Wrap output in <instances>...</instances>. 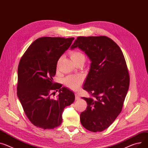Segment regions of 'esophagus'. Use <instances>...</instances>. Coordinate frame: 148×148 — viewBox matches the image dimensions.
I'll list each match as a JSON object with an SVG mask.
<instances>
[{
    "mask_svg": "<svg viewBox=\"0 0 148 148\" xmlns=\"http://www.w3.org/2000/svg\"><path fill=\"white\" fill-rule=\"evenodd\" d=\"M75 99H76V100H79V99H80V96L79 95V94L77 93L75 94Z\"/></svg>",
    "mask_w": 148,
    "mask_h": 148,
    "instance_id": "34e87169",
    "label": "esophagus"
}]
</instances>
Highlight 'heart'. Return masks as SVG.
Segmentation results:
<instances>
[{
    "label": "heart",
    "instance_id": "1",
    "mask_svg": "<svg viewBox=\"0 0 148 148\" xmlns=\"http://www.w3.org/2000/svg\"><path fill=\"white\" fill-rule=\"evenodd\" d=\"M71 58L75 64L81 60H85V55L81 51L76 50L71 52ZM82 80V77L80 75H72L65 77L64 79V82L67 86L75 90L80 86Z\"/></svg>",
    "mask_w": 148,
    "mask_h": 148
}]
</instances>
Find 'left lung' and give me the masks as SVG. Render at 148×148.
Instances as JSON below:
<instances>
[{"label":"left lung","instance_id":"left-lung-1","mask_svg":"<svg viewBox=\"0 0 148 148\" xmlns=\"http://www.w3.org/2000/svg\"><path fill=\"white\" fill-rule=\"evenodd\" d=\"M80 49L88 56L90 69L83 89L90 95L80 115L87 130L100 132L107 129L121 111L130 84L124 55L119 45L106 36L78 37L71 49Z\"/></svg>","mask_w":148,"mask_h":148}]
</instances>
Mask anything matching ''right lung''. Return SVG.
<instances>
[{
	"label": "right lung",
	"instance_id": "right-lung-1",
	"mask_svg": "<svg viewBox=\"0 0 148 148\" xmlns=\"http://www.w3.org/2000/svg\"><path fill=\"white\" fill-rule=\"evenodd\" d=\"M74 38L41 37L21 58L18 68L17 95L31 123L42 129H53L62 123L64 108L75 101L71 90L53 82L57 63ZM58 96L53 98L56 92Z\"/></svg>",
	"mask_w": 148,
	"mask_h": 148
}]
</instances>
